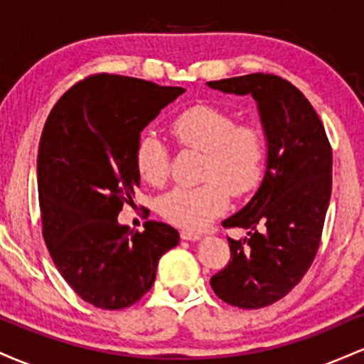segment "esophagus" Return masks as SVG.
<instances>
[{
	"label": "esophagus",
	"instance_id": "esophagus-1",
	"mask_svg": "<svg viewBox=\"0 0 364 364\" xmlns=\"http://www.w3.org/2000/svg\"><path fill=\"white\" fill-rule=\"evenodd\" d=\"M181 240H185V241H198V240H202V235H200V232H193V231H181Z\"/></svg>",
	"mask_w": 364,
	"mask_h": 364
}]
</instances>
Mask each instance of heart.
Returning <instances> with one entry per match:
<instances>
[{
	"label": "heart",
	"instance_id": "1",
	"mask_svg": "<svg viewBox=\"0 0 364 364\" xmlns=\"http://www.w3.org/2000/svg\"><path fill=\"white\" fill-rule=\"evenodd\" d=\"M174 139L185 149L205 154L198 186H178L161 198V214L171 224L198 231L228 210L229 193H252L265 174L267 147L253 124H236L229 112L198 104L188 107L171 124ZM136 169L149 185L161 186L169 176V150L152 133L136 145Z\"/></svg>",
	"mask_w": 364,
	"mask_h": 364
}]
</instances>
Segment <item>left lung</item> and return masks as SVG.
Masks as SVG:
<instances>
[{"label": "left lung", "mask_w": 364, "mask_h": 364, "mask_svg": "<svg viewBox=\"0 0 364 364\" xmlns=\"http://www.w3.org/2000/svg\"><path fill=\"white\" fill-rule=\"evenodd\" d=\"M207 85L252 95L265 133V176L252 200L223 223L248 229V236L228 237L231 260L210 279L223 301L257 310L284 298L318 252L332 193V149L316 111L284 78L252 73Z\"/></svg>", "instance_id": "8db88e82"}]
</instances>
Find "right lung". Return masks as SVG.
<instances>
[{"label":"right lung","mask_w":364,"mask_h":364,"mask_svg":"<svg viewBox=\"0 0 364 364\" xmlns=\"http://www.w3.org/2000/svg\"><path fill=\"white\" fill-rule=\"evenodd\" d=\"M183 87L121 75H92L56 102L37 156L43 236L54 265L83 301L101 310L135 304L157 263L179 243L174 228L147 220L144 232L118 223L140 186L136 145Z\"/></svg>","instance_id":"1"}]
</instances>
